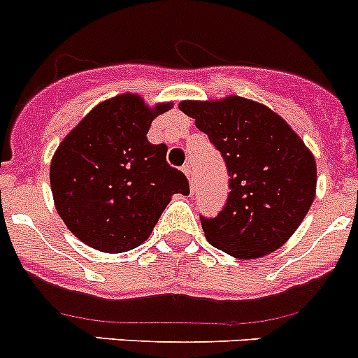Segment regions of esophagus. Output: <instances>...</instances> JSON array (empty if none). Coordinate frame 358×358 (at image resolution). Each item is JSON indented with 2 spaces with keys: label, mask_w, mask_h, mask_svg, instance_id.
<instances>
[{
  "label": "esophagus",
  "mask_w": 358,
  "mask_h": 358,
  "mask_svg": "<svg viewBox=\"0 0 358 358\" xmlns=\"http://www.w3.org/2000/svg\"><path fill=\"white\" fill-rule=\"evenodd\" d=\"M185 173H186V177H188L189 188L194 189V186H195V179H194V172H192V166H189V164H186V166H185Z\"/></svg>",
  "instance_id": "obj_1"
}]
</instances>
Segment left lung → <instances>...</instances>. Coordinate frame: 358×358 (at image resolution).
Wrapping results in <instances>:
<instances>
[{
  "label": "left lung",
  "mask_w": 358,
  "mask_h": 358,
  "mask_svg": "<svg viewBox=\"0 0 358 358\" xmlns=\"http://www.w3.org/2000/svg\"><path fill=\"white\" fill-rule=\"evenodd\" d=\"M179 109L195 118L229 173L224 210L213 218L201 217L208 242L240 260L280 249L314 202L312 152L280 115L248 98L185 100Z\"/></svg>",
  "instance_id": "left-lung-1"
}]
</instances>
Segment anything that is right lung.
<instances>
[{"instance_id": "1", "label": "right lung", "mask_w": 358, "mask_h": 358, "mask_svg": "<svg viewBox=\"0 0 358 358\" xmlns=\"http://www.w3.org/2000/svg\"><path fill=\"white\" fill-rule=\"evenodd\" d=\"M170 107L118 94L98 103L55 150L53 202L85 245L131 251L150 236L173 194H189L185 173L166 163V145L147 140L152 120Z\"/></svg>"}]
</instances>
